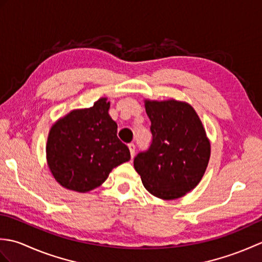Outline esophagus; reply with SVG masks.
<instances>
[{"label":"esophagus","instance_id":"obj_1","mask_svg":"<svg viewBox=\"0 0 262 262\" xmlns=\"http://www.w3.org/2000/svg\"><path fill=\"white\" fill-rule=\"evenodd\" d=\"M128 147H129V152H130V155H132V158H133L135 155V144L134 143L128 144Z\"/></svg>","mask_w":262,"mask_h":262}]
</instances>
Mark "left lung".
<instances>
[{"label": "left lung", "mask_w": 262, "mask_h": 262, "mask_svg": "<svg viewBox=\"0 0 262 262\" xmlns=\"http://www.w3.org/2000/svg\"><path fill=\"white\" fill-rule=\"evenodd\" d=\"M145 109L152 143L136 155L134 168L153 196L180 198L198 185L208 165L210 143L205 128L186 102L145 100Z\"/></svg>", "instance_id": "1"}]
</instances>
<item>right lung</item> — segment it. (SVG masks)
Wrapping results in <instances>:
<instances>
[{"mask_svg": "<svg viewBox=\"0 0 262 262\" xmlns=\"http://www.w3.org/2000/svg\"><path fill=\"white\" fill-rule=\"evenodd\" d=\"M110 102L72 110L49 130L46 153L54 178L70 190L88 192L101 186L110 171L130 160L129 148L117 137V124L108 114Z\"/></svg>", "mask_w": 262, "mask_h": 262, "instance_id": "obj_1", "label": "right lung"}]
</instances>
